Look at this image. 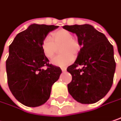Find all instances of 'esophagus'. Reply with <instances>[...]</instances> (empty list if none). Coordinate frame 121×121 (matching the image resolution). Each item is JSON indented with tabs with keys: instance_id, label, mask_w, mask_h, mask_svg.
Here are the masks:
<instances>
[{
	"instance_id": "1",
	"label": "esophagus",
	"mask_w": 121,
	"mask_h": 121,
	"mask_svg": "<svg viewBox=\"0 0 121 121\" xmlns=\"http://www.w3.org/2000/svg\"><path fill=\"white\" fill-rule=\"evenodd\" d=\"M61 70H62L63 72H64V71L66 70V68H61Z\"/></svg>"
}]
</instances>
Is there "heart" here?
<instances>
[{"label": "heart", "mask_w": 121, "mask_h": 121, "mask_svg": "<svg viewBox=\"0 0 121 121\" xmlns=\"http://www.w3.org/2000/svg\"><path fill=\"white\" fill-rule=\"evenodd\" d=\"M52 39L46 36L41 42V48L48 58H51L57 51V47H60L61 54L57 55L51 60V63L57 66L65 67L74 61V56H77L81 51L80 42L73 38V33L64 29H61L52 33Z\"/></svg>", "instance_id": "b5f03b06"}]
</instances>
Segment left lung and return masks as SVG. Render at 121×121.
I'll return each instance as SVG.
<instances>
[{"mask_svg": "<svg viewBox=\"0 0 121 121\" xmlns=\"http://www.w3.org/2000/svg\"><path fill=\"white\" fill-rule=\"evenodd\" d=\"M64 29L76 33L82 44L75 63L67 68L72 75L68 92L79 103H96L107 95L113 83L116 69L113 46L91 25H65ZM80 65L83 68L78 69Z\"/></svg>", "mask_w": 121, "mask_h": 121, "instance_id": "1", "label": "left lung"}]
</instances>
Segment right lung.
Returning a JSON list of instances; mask_svg holds the SVG:
<instances>
[{
  "label": "right lung",
  "mask_w": 121,
  "mask_h": 121,
  "mask_svg": "<svg viewBox=\"0 0 121 121\" xmlns=\"http://www.w3.org/2000/svg\"><path fill=\"white\" fill-rule=\"evenodd\" d=\"M57 27L30 25L9 46L6 61L8 86L14 97L26 106L38 107L46 102L61 73L60 68L49 64L41 48L42 39Z\"/></svg>",
  "instance_id": "obj_1"
}]
</instances>
